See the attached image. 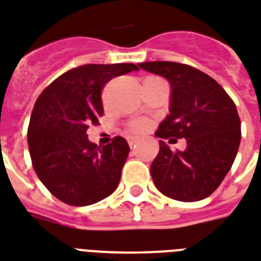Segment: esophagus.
I'll use <instances>...</instances> for the list:
<instances>
[{
  "label": "esophagus",
  "mask_w": 261,
  "mask_h": 261,
  "mask_svg": "<svg viewBox=\"0 0 261 261\" xmlns=\"http://www.w3.org/2000/svg\"><path fill=\"white\" fill-rule=\"evenodd\" d=\"M127 141H128V145H130L131 148H133V146H136L137 141H138V137H134V136L127 137Z\"/></svg>",
  "instance_id": "1"
}]
</instances>
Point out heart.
<instances>
[{"instance_id":"obj_1","label":"heart","mask_w":261,"mask_h":261,"mask_svg":"<svg viewBox=\"0 0 261 261\" xmlns=\"http://www.w3.org/2000/svg\"><path fill=\"white\" fill-rule=\"evenodd\" d=\"M146 124L145 121L142 120H133L128 123V130L131 133H142V131H145Z\"/></svg>"}]
</instances>
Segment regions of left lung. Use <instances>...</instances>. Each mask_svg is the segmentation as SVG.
I'll return each mask as SVG.
<instances>
[{"label": "left lung", "instance_id": "left-lung-1", "mask_svg": "<svg viewBox=\"0 0 261 261\" xmlns=\"http://www.w3.org/2000/svg\"><path fill=\"white\" fill-rule=\"evenodd\" d=\"M140 67L166 77L171 86L170 115L155 136L187 140L185 150H171L159 141V153L150 165L156 188L181 202L207 198L223 182L238 152L237 106L214 79L190 65L156 61Z\"/></svg>", "mask_w": 261, "mask_h": 261}]
</instances>
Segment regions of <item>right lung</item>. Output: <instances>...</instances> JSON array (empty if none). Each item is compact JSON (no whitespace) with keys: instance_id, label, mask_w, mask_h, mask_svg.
Returning <instances> with one entry per match:
<instances>
[{"instance_id":"obj_1","label":"right lung","mask_w":261,"mask_h":261,"mask_svg":"<svg viewBox=\"0 0 261 261\" xmlns=\"http://www.w3.org/2000/svg\"><path fill=\"white\" fill-rule=\"evenodd\" d=\"M138 70L134 63L83 65L55 79L34 103L28 144L36 174L49 192L70 206L105 199L120 182L130 152L123 137L105 146L87 138L103 115L102 90L117 76Z\"/></svg>"}]
</instances>
